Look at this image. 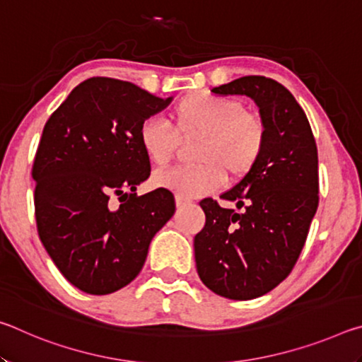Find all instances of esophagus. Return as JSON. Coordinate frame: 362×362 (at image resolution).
I'll use <instances>...</instances> for the list:
<instances>
[{
  "mask_svg": "<svg viewBox=\"0 0 362 362\" xmlns=\"http://www.w3.org/2000/svg\"><path fill=\"white\" fill-rule=\"evenodd\" d=\"M189 203H192V201H188V199H183V198H180V196H177V198H175V206L179 207V209H182V207L188 206Z\"/></svg>",
  "mask_w": 362,
  "mask_h": 362,
  "instance_id": "34e87169",
  "label": "esophagus"
}]
</instances>
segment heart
<instances>
[{
  "label": "heart",
  "instance_id": "heart-1",
  "mask_svg": "<svg viewBox=\"0 0 362 362\" xmlns=\"http://www.w3.org/2000/svg\"><path fill=\"white\" fill-rule=\"evenodd\" d=\"M170 116L180 137L201 136L194 151V161L199 164L163 170L155 174L153 182L183 199L217 192L226 177L228 180L246 177L265 148V122L235 99L198 90L180 99ZM175 132L158 118L140 124L139 145L155 166H166L174 158L179 145Z\"/></svg>",
  "mask_w": 362,
  "mask_h": 362
}]
</instances>
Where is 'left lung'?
Here are the masks:
<instances>
[{
    "label": "left lung",
    "mask_w": 362,
    "mask_h": 362,
    "mask_svg": "<svg viewBox=\"0 0 362 362\" xmlns=\"http://www.w3.org/2000/svg\"><path fill=\"white\" fill-rule=\"evenodd\" d=\"M246 95L259 107L267 144L255 168L220 198L243 212L203 199L206 225L194 236L201 281L217 296L250 300L292 272L320 203L317 148L306 115L283 84L243 76L212 89Z\"/></svg>",
    "instance_id": "8db88e82"
}]
</instances>
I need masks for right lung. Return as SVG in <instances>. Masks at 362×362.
I'll list each match as a JSON object with an SVG mask.
<instances>
[{
	"label": "right lung",
	"instance_id": "right-lung-1",
	"mask_svg": "<svg viewBox=\"0 0 362 362\" xmlns=\"http://www.w3.org/2000/svg\"><path fill=\"white\" fill-rule=\"evenodd\" d=\"M170 102L95 76L78 84L42 129L32 170L36 226L59 272L79 291L107 296L129 284L153 236L174 216L169 189L136 193L150 175L139 127Z\"/></svg>",
	"mask_w": 362,
	"mask_h": 362
}]
</instances>
